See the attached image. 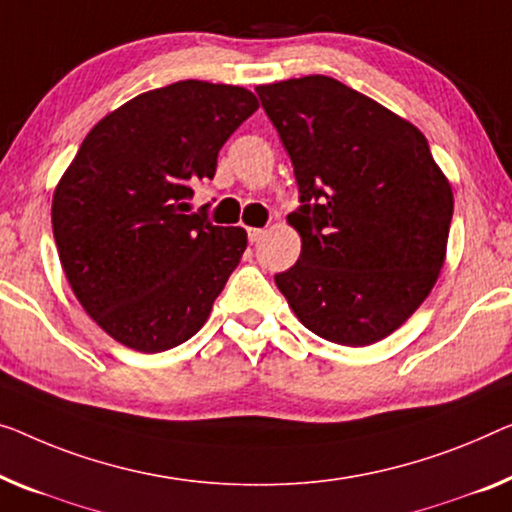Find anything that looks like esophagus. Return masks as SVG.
I'll use <instances>...</instances> for the list:
<instances>
[{"label": "esophagus", "mask_w": 512, "mask_h": 512, "mask_svg": "<svg viewBox=\"0 0 512 512\" xmlns=\"http://www.w3.org/2000/svg\"><path fill=\"white\" fill-rule=\"evenodd\" d=\"M264 234H266V230H262V227H248V239L253 243H257L259 239H264Z\"/></svg>", "instance_id": "esophagus-1"}]
</instances>
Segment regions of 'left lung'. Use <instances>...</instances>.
Returning a JSON list of instances; mask_svg holds the SVG:
<instances>
[{
    "mask_svg": "<svg viewBox=\"0 0 512 512\" xmlns=\"http://www.w3.org/2000/svg\"><path fill=\"white\" fill-rule=\"evenodd\" d=\"M292 158L301 255L276 285L305 329L372 345L414 315L444 266L453 190L425 135L329 75L259 85Z\"/></svg>",
    "mask_w": 512,
    "mask_h": 512,
    "instance_id": "1",
    "label": "left lung"
}]
</instances>
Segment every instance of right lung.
Returning a JSON list of instances; mask_svg holds the SVG:
<instances>
[{"instance_id": "obj_1", "label": "right lung", "mask_w": 512, "mask_h": 512, "mask_svg": "<svg viewBox=\"0 0 512 512\" xmlns=\"http://www.w3.org/2000/svg\"><path fill=\"white\" fill-rule=\"evenodd\" d=\"M259 108L243 87L183 80L110 112L52 197L61 266L89 317L144 354L186 342L239 266L248 236L188 213L193 183Z\"/></svg>"}]
</instances>
